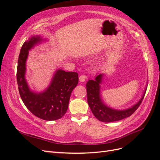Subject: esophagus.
<instances>
[{
	"label": "esophagus",
	"mask_w": 160,
	"mask_h": 160,
	"mask_svg": "<svg viewBox=\"0 0 160 160\" xmlns=\"http://www.w3.org/2000/svg\"><path fill=\"white\" fill-rule=\"evenodd\" d=\"M88 78V77H87L86 75H82L79 77V81L80 82H84L85 81L86 79Z\"/></svg>",
	"instance_id": "obj_1"
}]
</instances>
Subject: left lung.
<instances>
[{
	"instance_id": "obj_1",
	"label": "left lung",
	"mask_w": 160,
	"mask_h": 160,
	"mask_svg": "<svg viewBox=\"0 0 160 160\" xmlns=\"http://www.w3.org/2000/svg\"><path fill=\"white\" fill-rule=\"evenodd\" d=\"M103 75V73L99 74L96 76L95 80H89L86 85L88 103L92 113L100 122L105 123L116 122L129 117L142 103L147 89V86L141 99L134 105L125 109H115L105 105L101 98L100 85L102 83Z\"/></svg>"
}]
</instances>
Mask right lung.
<instances>
[{"instance_id":"obj_1","label":"right lung","mask_w":160,"mask_h":160,"mask_svg":"<svg viewBox=\"0 0 160 160\" xmlns=\"http://www.w3.org/2000/svg\"><path fill=\"white\" fill-rule=\"evenodd\" d=\"M41 35L32 36L24 42L18 56L17 80L21 98L27 108L38 118L47 121L61 118L68 109L71 92L78 84L76 72L57 69L48 88L41 92L32 91L25 77L29 51L45 41Z\"/></svg>"}]
</instances>
